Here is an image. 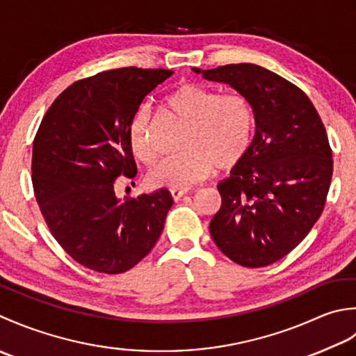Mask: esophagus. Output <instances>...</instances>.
Returning a JSON list of instances; mask_svg holds the SVG:
<instances>
[{"label":"esophagus","instance_id":"obj_1","mask_svg":"<svg viewBox=\"0 0 356 356\" xmlns=\"http://www.w3.org/2000/svg\"><path fill=\"white\" fill-rule=\"evenodd\" d=\"M187 192H188L187 188H170V195L175 201H178L181 197H184Z\"/></svg>","mask_w":356,"mask_h":356}]
</instances>
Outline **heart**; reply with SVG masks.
Returning <instances> with one entry per match:
<instances>
[{
	"label": "heart",
	"instance_id": "obj_1",
	"mask_svg": "<svg viewBox=\"0 0 356 356\" xmlns=\"http://www.w3.org/2000/svg\"><path fill=\"white\" fill-rule=\"evenodd\" d=\"M178 118L187 122L181 141L184 150L165 156L152 168V186L184 188L204 179L213 170H227L241 161L252 140L253 113L249 101L239 93L218 95L197 83H181L164 98ZM150 106L141 104L129 120V146L143 163H152L155 149L150 143Z\"/></svg>",
	"mask_w": 356,
	"mask_h": 356
}]
</instances>
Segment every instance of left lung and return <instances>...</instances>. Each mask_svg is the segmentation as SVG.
<instances>
[{
  "mask_svg": "<svg viewBox=\"0 0 356 356\" xmlns=\"http://www.w3.org/2000/svg\"><path fill=\"white\" fill-rule=\"evenodd\" d=\"M193 72L234 87L255 117L248 152L218 184L221 209L210 221V235L239 266L277 263L323 213L333 172L323 121L300 87L257 64Z\"/></svg>",
  "mask_w": 356,
  "mask_h": 356,
  "instance_id": "8db88e82",
  "label": "left lung"
}]
</instances>
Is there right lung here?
<instances>
[{"label": "right lung", "mask_w": 356, "mask_h": 356, "mask_svg": "<svg viewBox=\"0 0 356 356\" xmlns=\"http://www.w3.org/2000/svg\"><path fill=\"white\" fill-rule=\"evenodd\" d=\"M172 70L122 67L69 86L33 140L32 183L50 234L76 263L127 272L154 249L173 204L168 188L120 200L115 181L134 178L129 120Z\"/></svg>", "instance_id": "1"}]
</instances>
